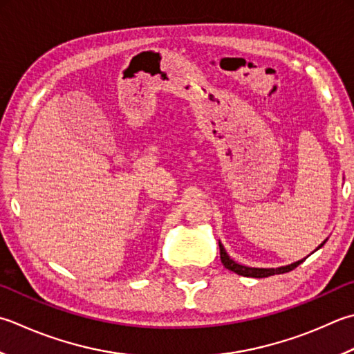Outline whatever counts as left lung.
Returning a JSON list of instances; mask_svg holds the SVG:
<instances>
[{"instance_id": "left-lung-1", "label": "left lung", "mask_w": 354, "mask_h": 354, "mask_svg": "<svg viewBox=\"0 0 354 354\" xmlns=\"http://www.w3.org/2000/svg\"><path fill=\"white\" fill-rule=\"evenodd\" d=\"M327 239H325L321 245H317L316 250H319V248L325 244V242H327ZM219 252H221V262H223V266L225 268H228V270H232L233 273L241 274V276H245V278H268V276H273V274H282V273L292 272V270H295L297 266L302 264V262L306 261V258H304V259H299V261L293 262V264L282 266V267H278V268H258V267L242 266V264H238L236 261H233L230 256H228V253L225 252L224 245L221 244V241H219ZM315 252H311V253H315Z\"/></svg>"}]
</instances>
